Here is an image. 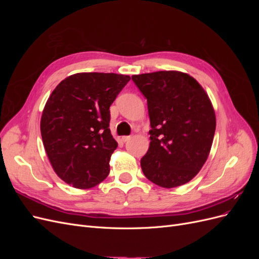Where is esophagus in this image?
<instances>
[{
	"instance_id": "esophagus-1",
	"label": "esophagus",
	"mask_w": 259,
	"mask_h": 259,
	"mask_svg": "<svg viewBox=\"0 0 259 259\" xmlns=\"http://www.w3.org/2000/svg\"><path fill=\"white\" fill-rule=\"evenodd\" d=\"M132 138V136H123L122 137V140L124 143H126V142H128V140Z\"/></svg>"
}]
</instances>
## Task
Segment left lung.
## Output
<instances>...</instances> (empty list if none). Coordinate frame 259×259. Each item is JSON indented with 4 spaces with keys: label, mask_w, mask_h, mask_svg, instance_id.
I'll return each mask as SVG.
<instances>
[{
    "label": "left lung",
    "mask_w": 259,
    "mask_h": 259,
    "mask_svg": "<svg viewBox=\"0 0 259 259\" xmlns=\"http://www.w3.org/2000/svg\"><path fill=\"white\" fill-rule=\"evenodd\" d=\"M147 98L150 146L140 165L145 176L163 188L187 184L207 160L216 116L205 91L189 74L158 71L133 75Z\"/></svg>",
    "instance_id": "8db88e82"
}]
</instances>
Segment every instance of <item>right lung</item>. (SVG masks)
<instances>
[{
	"label": "right lung",
	"mask_w": 259,
	"mask_h": 259,
	"mask_svg": "<svg viewBox=\"0 0 259 259\" xmlns=\"http://www.w3.org/2000/svg\"><path fill=\"white\" fill-rule=\"evenodd\" d=\"M131 80L116 73L83 72L62 80L46 101L41 135L59 178L90 189L107 178L117 143L109 128V108Z\"/></svg>",
	"instance_id": "add662e5"
}]
</instances>
